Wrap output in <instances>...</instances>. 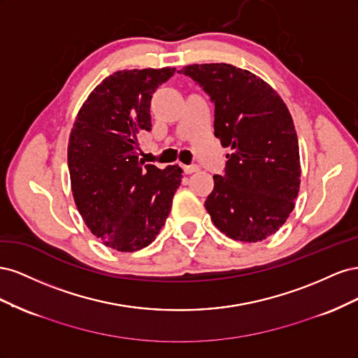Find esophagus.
Returning <instances> with one entry per match:
<instances>
[{
  "label": "esophagus",
  "instance_id": "esophagus-1",
  "mask_svg": "<svg viewBox=\"0 0 358 358\" xmlns=\"http://www.w3.org/2000/svg\"><path fill=\"white\" fill-rule=\"evenodd\" d=\"M182 169L185 175H191V173L199 171V166H182Z\"/></svg>",
  "mask_w": 358,
  "mask_h": 358
}]
</instances>
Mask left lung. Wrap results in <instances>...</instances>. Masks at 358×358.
Listing matches in <instances>:
<instances>
[{"instance_id": "obj_1", "label": "left lung", "mask_w": 358, "mask_h": 358, "mask_svg": "<svg viewBox=\"0 0 358 358\" xmlns=\"http://www.w3.org/2000/svg\"><path fill=\"white\" fill-rule=\"evenodd\" d=\"M179 73L210 96L215 137L231 149L206 210L234 241L267 239L285 224L300 188L299 140L285 103L258 76L230 64H192Z\"/></svg>"}]
</instances>
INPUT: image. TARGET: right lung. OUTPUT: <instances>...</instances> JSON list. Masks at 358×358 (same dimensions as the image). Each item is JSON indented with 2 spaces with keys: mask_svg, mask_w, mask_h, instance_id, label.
Wrapping results in <instances>:
<instances>
[{
  "mask_svg": "<svg viewBox=\"0 0 358 358\" xmlns=\"http://www.w3.org/2000/svg\"><path fill=\"white\" fill-rule=\"evenodd\" d=\"M175 69L122 70L90 94L69 140L73 197L85 224L112 249L134 252L155 241L180 185L182 169L138 158L150 131V100Z\"/></svg>",
  "mask_w": 358,
  "mask_h": 358,
  "instance_id": "right-lung-1",
  "label": "right lung"
}]
</instances>
